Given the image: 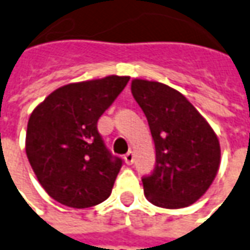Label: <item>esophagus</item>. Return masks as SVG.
Returning <instances> with one entry per match:
<instances>
[{"label":"esophagus","instance_id":"1","mask_svg":"<svg viewBox=\"0 0 250 250\" xmlns=\"http://www.w3.org/2000/svg\"><path fill=\"white\" fill-rule=\"evenodd\" d=\"M125 164H128V166H131L132 163H134V152H128L127 154H125Z\"/></svg>","mask_w":250,"mask_h":250}]
</instances>
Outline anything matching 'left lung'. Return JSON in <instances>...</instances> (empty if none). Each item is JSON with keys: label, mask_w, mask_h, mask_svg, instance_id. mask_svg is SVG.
<instances>
[{"label": "left lung", "mask_w": 250, "mask_h": 250, "mask_svg": "<svg viewBox=\"0 0 250 250\" xmlns=\"http://www.w3.org/2000/svg\"><path fill=\"white\" fill-rule=\"evenodd\" d=\"M131 93L146 116L156 149L153 172L142 178L145 197L161 208L189 207L218 174L216 132L186 97L164 83L132 79Z\"/></svg>", "instance_id": "obj_1"}]
</instances>
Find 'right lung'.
Segmentation results:
<instances>
[{
  "label": "right lung",
  "instance_id": "obj_1",
  "mask_svg": "<svg viewBox=\"0 0 250 250\" xmlns=\"http://www.w3.org/2000/svg\"><path fill=\"white\" fill-rule=\"evenodd\" d=\"M128 81L109 75L69 83L30 115L25 153L41 186L57 203L81 209L111 196L122 160L105 147L97 122Z\"/></svg>",
  "mask_w": 250,
  "mask_h": 250
}]
</instances>
